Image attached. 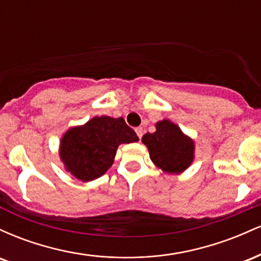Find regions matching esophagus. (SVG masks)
I'll return each mask as SVG.
<instances>
[{"instance_id":"obj_1","label":"esophagus","mask_w":261,"mask_h":261,"mask_svg":"<svg viewBox=\"0 0 261 261\" xmlns=\"http://www.w3.org/2000/svg\"><path fill=\"white\" fill-rule=\"evenodd\" d=\"M135 131H136L137 136H139L141 139V137H142V135H143V128L142 127H136V128H135Z\"/></svg>"}]
</instances>
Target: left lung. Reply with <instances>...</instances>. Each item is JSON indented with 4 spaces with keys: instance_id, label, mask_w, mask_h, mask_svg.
<instances>
[{
    "instance_id": "left-lung-1",
    "label": "left lung",
    "mask_w": 261,
    "mask_h": 261,
    "mask_svg": "<svg viewBox=\"0 0 261 261\" xmlns=\"http://www.w3.org/2000/svg\"><path fill=\"white\" fill-rule=\"evenodd\" d=\"M154 133L142 136L153 164L167 174H180L193 164L195 142L185 135L178 125L163 119L155 122Z\"/></svg>"
}]
</instances>
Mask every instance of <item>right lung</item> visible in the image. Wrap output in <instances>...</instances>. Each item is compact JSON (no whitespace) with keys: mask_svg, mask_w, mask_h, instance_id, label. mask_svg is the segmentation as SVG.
Masks as SVG:
<instances>
[{"mask_svg":"<svg viewBox=\"0 0 261 261\" xmlns=\"http://www.w3.org/2000/svg\"><path fill=\"white\" fill-rule=\"evenodd\" d=\"M137 141L136 133L122 118L94 116L86 124L65 131L59 155L66 172L87 182L106 174L121 143Z\"/></svg>","mask_w":261,"mask_h":261,"instance_id":"obj_1","label":"right lung"}]
</instances>
